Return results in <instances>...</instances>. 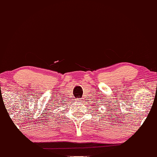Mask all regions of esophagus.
<instances>
[{
	"mask_svg": "<svg viewBox=\"0 0 157 157\" xmlns=\"http://www.w3.org/2000/svg\"><path fill=\"white\" fill-rule=\"evenodd\" d=\"M82 99H81V98H80V99H78V101L79 102H81V101H82Z\"/></svg>",
	"mask_w": 157,
	"mask_h": 157,
	"instance_id": "obj_1",
	"label": "esophagus"
}]
</instances>
